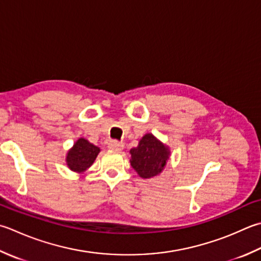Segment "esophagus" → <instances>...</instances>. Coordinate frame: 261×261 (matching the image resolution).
Returning a JSON list of instances; mask_svg holds the SVG:
<instances>
[{"label": "esophagus", "instance_id": "34e87169", "mask_svg": "<svg viewBox=\"0 0 261 261\" xmlns=\"http://www.w3.org/2000/svg\"><path fill=\"white\" fill-rule=\"evenodd\" d=\"M123 147H124L123 144H121V142H119V141H111L109 144V148L112 150L120 151V150L123 149Z\"/></svg>", "mask_w": 261, "mask_h": 261}]
</instances>
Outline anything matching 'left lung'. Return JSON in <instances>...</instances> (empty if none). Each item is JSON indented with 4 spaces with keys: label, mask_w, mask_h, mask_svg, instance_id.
Here are the masks:
<instances>
[{
    "label": "left lung",
    "mask_w": 261,
    "mask_h": 261,
    "mask_svg": "<svg viewBox=\"0 0 261 261\" xmlns=\"http://www.w3.org/2000/svg\"><path fill=\"white\" fill-rule=\"evenodd\" d=\"M130 164L142 178L160 175L171 157L170 147L152 134H146L137 147L130 149Z\"/></svg>",
    "instance_id": "1"
}]
</instances>
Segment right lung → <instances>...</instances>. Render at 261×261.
I'll use <instances>...</instances> for the list:
<instances>
[{"mask_svg":"<svg viewBox=\"0 0 261 261\" xmlns=\"http://www.w3.org/2000/svg\"><path fill=\"white\" fill-rule=\"evenodd\" d=\"M99 151L100 149L98 147L91 144L85 138H79L66 152V165L69 170L81 174L94 164Z\"/></svg>","mask_w":261,"mask_h":261,"instance_id":"obj_1","label":"right lung"}]
</instances>
